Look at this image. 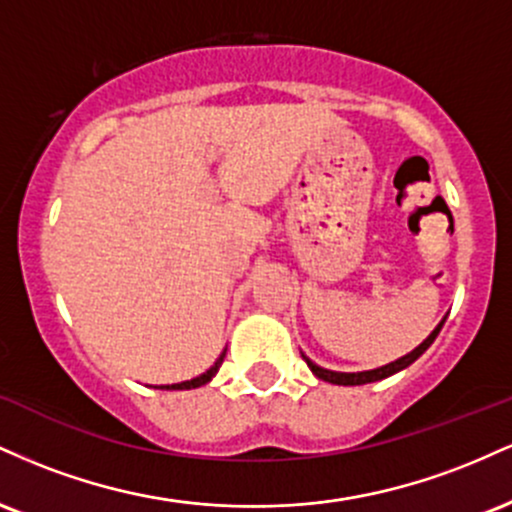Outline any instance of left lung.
<instances>
[{
  "label": "left lung",
  "instance_id": "1",
  "mask_svg": "<svg viewBox=\"0 0 512 512\" xmlns=\"http://www.w3.org/2000/svg\"><path fill=\"white\" fill-rule=\"evenodd\" d=\"M443 322H445V320H443ZM443 322H440L436 330L428 334L424 342L416 346L414 351H409L407 356L397 358V361L387 363V366H380V368H375V370H363V373H337V370H327V368L315 366V363L310 361L308 356H303V358H305V363H308V368L313 370L317 378L325 380V383H332V385H366V383H375V380H383V378H387V375H395V373H399V370H402V368L411 366V363H414L416 358L424 354L428 346L433 344V339L438 337V332H440V327H443Z\"/></svg>",
  "mask_w": 512,
  "mask_h": 512
}]
</instances>
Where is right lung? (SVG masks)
Wrapping results in <instances>:
<instances>
[{
    "instance_id": "obj_1",
    "label": "right lung",
    "mask_w": 512,
    "mask_h": 512,
    "mask_svg": "<svg viewBox=\"0 0 512 512\" xmlns=\"http://www.w3.org/2000/svg\"><path fill=\"white\" fill-rule=\"evenodd\" d=\"M223 356H226V351H223V354L216 358V363L214 366H211L207 373H202V375H197V378H192V380H185V383H175V385H161V390H192V387H202V385H207L211 378H214L216 373H219V368H221V363H223Z\"/></svg>"
}]
</instances>
